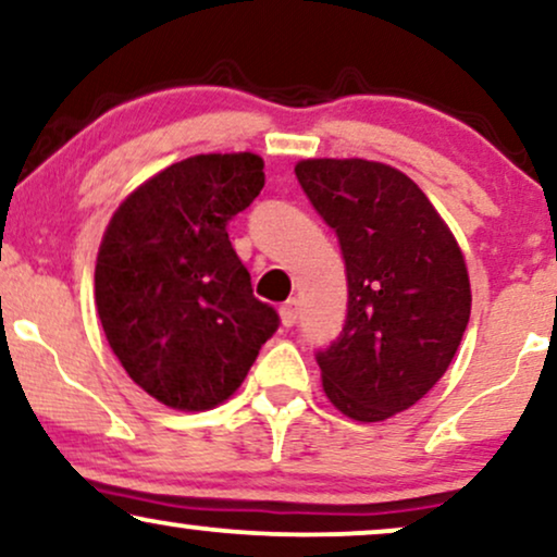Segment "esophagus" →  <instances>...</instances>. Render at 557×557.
I'll list each match as a JSON object with an SVG mask.
<instances>
[{"instance_id":"34e87169","label":"esophagus","mask_w":557,"mask_h":557,"mask_svg":"<svg viewBox=\"0 0 557 557\" xmlns=\"http://www.w3.org/2000/svg\"><path fill=\"white\" fill-rule=\"evenodd\" d=\"M280 321L283 326H293L298 321V304L296 300H287V304L280 306Z\"/></svg>"}]
</instances>
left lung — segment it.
Here are the masks:
<instances>
[{
  "label": "left lung",
  "mask_w": 557,
  "mask_h": 557,
  "mask_svg": "<svg viewBox=\"0 0 557 557\" xmlns=\"http://www.w3.org/2000/svg\"><path fill=\"white\" fill-rule=\"evenodd\" d=\"M300 189L337 233L347 319L317 352L326 397L360 423L423 399L446 373L472 308L457 238L420 186L373 160H300Z\"/></svg>",
  "instance_id": "1"
}]
</instances>
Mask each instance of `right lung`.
I'll list each match as a JSON object with an SVG mask.
<instances>
[{"mask_svg":"<svg viewBox=\"0 0 557 557\" xmlns=\"http://www.w3.org/2000/svg\"><path fill=\"white\" fill-rule=\"evenodd\" d=\"M261 186L253 152L186 158L134 189L100 240L106 339L134 384L173 410L225 401L280 326L227 238Z\"/></svg>","mask_w":557,"mask_h":557,"instance_id":"right-lung-1","label":"right lung"}]
</instances>
